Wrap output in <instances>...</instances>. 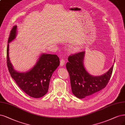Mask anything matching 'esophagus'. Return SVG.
Segmentation results:
<instances>
[{
  "mask_svg": "<svg viewBox=\"0 0 125 125\" xmlns=\"http://www.w3.org/2000/svg\"><path fill=\"white\" fill-rule=\"evenodd\" d=\"M64 64H65V60H64L63 58H62L61 59V62H60V66H64Z\"/></svg>",
  "mask_w": 125,
  "mask_h": 125,
  "instance_id": "esophagus-1",
  "label": "esophagus"
}]
</instances>
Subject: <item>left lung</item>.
Returning <instances> with one entry per match:
<instances>
[{
  "label": "left lung",
  "mask_w": 125,
  "mask_h": 125,
  "mask_svg": "<svg viewBox=\"0 0 125 125\" xmlns=\"http://www.w3.org/2000/svg\"><path fill=\"white\" fill-rule=\"evenodd\" d=\"M85 52L71 55L68 57L66 68L70 75L72 93L77 98L83 99L104 89L109 82L113 66L100 76H93L86 70L83 60Z\"/></svg>",
  "instance_id": "8db88e82"
}]
</instances>
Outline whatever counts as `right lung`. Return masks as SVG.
Here are the masks:
<instances>
[{"label":"right lung","mask_w":125,"mask_h":125,"mask_svg":"<svg viewBox=\"0 0 125 125\" xmlns=\"http://www.w3.org/2000/svg\"><path fill=\"white\" fill-rule=\"evenodd\" d=\"M16 31L17 26H14L8 39L7 62L9 71L19 87L28 96L36 98L42 97L48 93L51 77L59 66V58L56 55L42 54L31 70L26 72L16 71L10 61L9 43L15 38Z\"/></svg>","instance_id":"add662e5"}]
</instances>
